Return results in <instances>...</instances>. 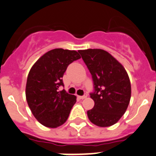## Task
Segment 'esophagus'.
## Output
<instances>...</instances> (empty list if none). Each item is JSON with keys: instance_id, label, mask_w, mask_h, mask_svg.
I'll use <instances>...</instances> for the list:
<instances>
[{"instance_id": "obj_1", "label": "esophagus", "mask_w": 156, "mask_h": 156, "mask_svg": "<svg viewBox=\"0 0 156 156\" xmlns=\"http://www.w3.org/2000/svg\"><path fill=\"white\" fill-rule=\"evenodd\" d=\"M87 94L83 95V96H78V98H79V99H86V98H87Z\"/></svg>"}]
</instances>
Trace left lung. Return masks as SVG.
Masks as SVG:
<instances>
[{"mask_svg":"<svg viewBox=\"0 0 156 156\" xmlns=\"http://www.w3.org/2000/svg\"><path fill=\"white\" fill-rule=\"evenodd\" d=\"M88 67L94 86L90 97L95 104L87 111L92 123L99 127L114 125L128 108L131 98L129 77L123 66L101 49L79 50Z\"/></svg>","mask_w":156,"mask_h":156,"instance_id":"1","label":"left lung"}]
</instances>
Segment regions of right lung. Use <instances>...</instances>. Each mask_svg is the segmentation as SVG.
I'll return each mask as SVG.
<instances>
[{
    "label": "right lung",
    "mask_w": 156,
    "mask_h": 156,
    "mask_svg": "<svg viewBox=\"0 0 156 156\" xmlns=\"http://www.w3.org/2000/svg\"><path fill=\"white\" fill-rule=\"evenodd\" d=\"M76 50L53 49L33 65L26 84V99L31 112L40 123L48 128L63 125L76 102V96L64 90L63 76L68 65L80 59Z\"/></svg>",
    "instance_id": "obj_1"
}]
</instances>
